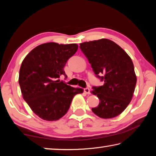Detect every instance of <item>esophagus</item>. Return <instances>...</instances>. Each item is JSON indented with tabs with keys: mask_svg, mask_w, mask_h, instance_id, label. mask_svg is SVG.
<instances>
[{
	"mask_svg": "<svg viewBox=\"0 0 156 156\" xmlns=\"http://www.w3.org/2000/svg\"><path fill=\"white\" fill-rule=\"evenodd\" d=\"M84 91L87 94H90V89H89V88H84Z\"/></svg>",
	"mask_w": 156,
	"mask_h": 156,
	"instance_id": "esophagus-1",
	"label": "esophagus"
}]
</instances>
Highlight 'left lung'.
Segmentation results:
<instances>
[{"mask_svg":"<svg viewBox=\"0 0 156 156\" xmlns=\"http://www.w3.org/2000/svg\"><path fill=\"white\" fill-rule=\"evenodd\" d=\"M80 48L94 72L104 84L93 87L92 94L100 100L92 108L101 118H112L125 110L133 97L137 78L133 62L125 50L109 39L84 42Z\"/></svg>","mask_w":156,"mask_h":156,"instance_id":"left-lung-1","label":"left lung"}]
</instances>
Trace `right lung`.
I'll return each mask as SVG.
<instances>
[{"instance_id": "obj_1", "label": "right lung", "mask_w": 156, "mask_h": 156, "mask_svg": "<svg viewBox=\"0 0 156 156\" xmlns=\"http://www.w3.org/2000/svg\"><path fill=\"white\" fill-rule=\"evenodd\" d=\"M77 44L48 43L37 46L21 64L19 84L23 97L33 112L47 121L66 114L75 95L83 92L58 80L65 75L64 67L77 51Z\"/></svg>"}]
</instances>
